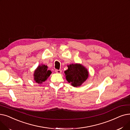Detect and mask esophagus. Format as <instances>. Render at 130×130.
Wrapping results in <instances>:
<instances>
[{
    "instance_id": "obj_1",
    "label": "esophagus",
    "mask_w": 130,
    "mask_h": 130,
    "mask_svg": "<svg viewBox=\"0 0 130 130\" xmlns=\"http://www.w3.org/2000/svg\"><path fill=\"white\" fill-rule=\"evenodd\" d=\"M55 72H56V73H61L62 71L61 70H55Z\"/></svg>"
}]
</instances>
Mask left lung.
I'll list each match as a JSON object with an SVG mask.
<instances>
[{"label": "left lung", "instance_id": "left-lung-1", "mask_svg": "<svg viewBox=\"0 0 130 130\" xmlns=\"http://www.w3.org/2000/svg\"><path fill=\"white\" fill-rule=\"evenodd\" d=\"M68 69L64 71L66 80L74 87H80L89 76V72L86 67L80 63L67 66Z\"/></svg>", "mask_w": 130, "mask_h": 130}]
</instances>
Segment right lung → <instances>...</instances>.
I'll return each instance as SVG.
<instances>
[{
	"mask_svg": "<svg viewBox=\"0 0 130 130\" xmlns=\"http://www.w3.org/2000/svg\"><path fill=\"white\" fill-rule=\"evenodd\" d=\"M48 67L46 65L41 64L35 70L34 73V80L38 84H42L50 76L52 72L47 69Z\"/></svg>",
	"mask_w": 130,
	"mask_h": 130,
	"instance_id": "1",
	"label": "right lung"
}]
</instances>
